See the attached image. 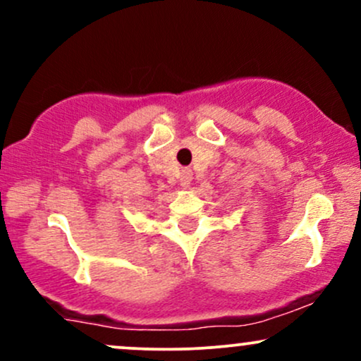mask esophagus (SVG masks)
<instances>
[{"label": "esophagus", "mask_w": 361, "mask_h": 361, "mask_svg": "<svg viewBox=\"0 0 361 361\" xmlns=\"http://www.w3.org/2000/svg\"><path fill=\"white\" fill-rule=\"evenodd\" d=\"M181 186H188L190 185V181H192V171H190V169H183V171H181Z\"/></svg>", "instance_id": "esophagus-1"}]
</instances>
